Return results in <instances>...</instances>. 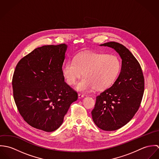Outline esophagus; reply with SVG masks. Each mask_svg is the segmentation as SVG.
<instances>
[{
  "instance_id": "esophagus-1",
  "label": "esophagus",
  "mask_w": 159,
  "mask_h": 159,
  "mask_svg": "<svg viewBox=\"0 0 159 159\" xmlns=\"http://www.w3.org/2000/svg\"><path fill=\"white\" fill-rule=\"evenodd\" d=\"M84 95H82V94H80V93L78 94V98H79V99L82 98H84Z\"/></svg>"
}]
</instances>
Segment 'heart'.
<instances>
[{
  "label": "heart",
  "instance_id": "b5f03b06",
  "mask_svg": "<svg viewBox=\"0 0 159 159\" xmlns=\"http://www.w3.org/2000/svg\"><path fill=\"white\" fill-rule=\"evenodd\" d=\"M121 69L118 56L98 52H83L69 60L64 65L62 73L70 85L75 84L83 74L76 88L80 92L95 89L103 91L113 84Z\"/></svg>",
  "mask_w": 159,
  "mask_h": 159
}]
</instances>
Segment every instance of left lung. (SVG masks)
Listing matches in <instances>:
<instances>
[{
	"mask_svg": "<svg viewBox=\"0 0 159 159\" xmlns=\"http://www.w3.org/2000/svg\"><path fill=\"white\" fill-rule=\"evenodd\" d=\"M100 46L113 48L122 59L118 78L110 88L96 97L91 112L98 128L113 131L127 124L137 112L144 89V76L139 62L126 47L114 42Z\"/></svg>",
	"mask_w": 159,
	"mask_h": 159,
	"instance_id": "8db88e82",
	"label": "left lung"
}]
</instances>
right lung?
Listing matches in <instances>:
<instances>
[{
    "mask_svg": "<svg viewBox=\"0 0 159 159\" xmlns=\"http://www.w3.org/2000/svg\"><path fill=\"white\" fill-rule=\"evenodd\" d=\"M67 45L43 46L18 63L13 76V97L24 120L53 132L62 125L78 94L64 81L62 65Z\"/></svg>",
    "mask_w": 159,
    "mask_h": 159,
    "instance_id": "1",
    "label": "right lung"
}]
</instances>
